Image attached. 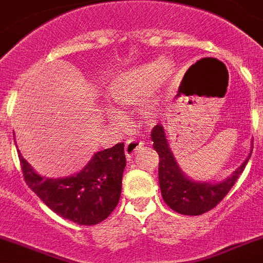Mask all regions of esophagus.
<instances>
[{
    "instance_id": "1",
    "label": "esophagus",
    "mask_w": 263,
    "mask_h": 263,
    "mask_svg": "<svg viewBox=\"0 0 263 263\" xmlns=\"http://www.w3.org/2000/svg\"><path fill=\"white\" fill-rule=\"evenodd\" d=\"M142 146H143V142L138 141V139H129L125 144V155H126V158H133L141 150Z\"/></svg>"
}]
</instances>
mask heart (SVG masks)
<instances>
[{
	"mask_svg": "<svg viewBox=\"0 0 263 263\" xmlns=\"http://www.w3.org/2000/svg\"><path fill=\"white\" fill-rule=\"evenodd\" d=\"M175 67L168 60L160 59L156 61L144 62L130 67L113 77L105 88V96L113 108L127 109L138 107L150 97L153 92H158L172 79ZM159 103L156 96H151L142 109L144 119H153L156 115ZM115 117L120 119L119 113Z\"/></svg>",
	"mask_w": 263,
	"mask_h": 263,
	"instance_id": "1",
	"label": "heart"
}]
</instances>
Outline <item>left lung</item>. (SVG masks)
<instances>
[{
    "instance_id": "left-lung-1",
    "label": "left lung",
    "mask_w": 263,
    "mask_h": 263,
    "mask_svg": "<svg viewBox=\"0 0 263 263\" xmlns=\"http://www.w3.org/2000/svg\"><path fill=\"white\" fill-rule=\"evenodd\" d=\"M151 139L154 142V148L160 158L159 185L161 197L173 211L182 215H202L214 209L227 196L238 176L241 175L253 150L252 142L249 155L247 156L244 163L236 168L223 181H196L187 177L177 164L167 141V134L163 125L158 124L154 126Z\"/></svg>"
}]
</instances>
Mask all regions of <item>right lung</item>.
<instances>
[{
    "instance_id": "add662e5",
    "label": "right lung",
    "mask_w": 263,
    "mask_h": 263,
    "mask_svg": "<svg viewBox=\"0 0 263 263\" xmlns=\"http://www.w3.org/2000/svg\"><path fill=\"white\" fill-rule=\"evenodd\" d=\"M28 186L50 210L79 226L98 224L120 201L126 159L124 143L95 153L79 172L50 179L39 175L18 150Z\"/></svg>"
}]
</instances>
